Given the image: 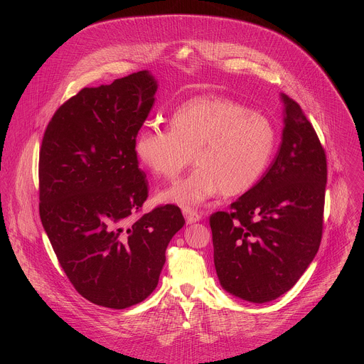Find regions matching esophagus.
<instances>
[{
  "mask_svg": "<svg viewBox=\"0 0 364 364\" xmlns=\"http://www.w3.org/2000/svg\"><path fill=\"white\" fill-rule=\"evenodd\" d=\"M183 215H185L188 224H193V223L202 220V214L198 213V211H195V210H191V208H185V210H183Z\"/></svg>",
  "mask_w": 364,
  "mask_h": 364,
  "instance_id": "1",
  "label": "esophagus"
}]
</instances>
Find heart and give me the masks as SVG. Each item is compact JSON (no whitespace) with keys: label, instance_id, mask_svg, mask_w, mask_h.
I'll list each match as a JSON object with an SVG mask.
<instances>
[{"label":"heart","instance_id":"heart-1","mask_svg":"<svg viewBox=\"0 0 364 364\" xmlns=\"http://www.w3.org/2000/svg\"><path fill=\"white\" fill-rule=\"evenodd\" d=\"M169 126L141 129L133 151L146 169L166 181L194 154L196 168L158 196L183 208L200 206L220 192L228 198L248 192L259 182L277 147V130L267 116L221 97H199L181 105Z\"/></svg>","mask_w":364,"mask_h":364}]
</instances>
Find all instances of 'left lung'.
I'll use <instances>...</instances> for the list:
<instances>
[{
    "label": "left lung",
    "instance_id": "left-lung-1",
    "mask_svg": "<svg viewBox=\"0 0 364 364\" xmlns=\"http://www.w3.org/2000/svg\"><path fill=\"white\" fill-rule=\"evenodd\" d=\"M284 129L273 162L230 211L210 215L224 290L250 303L289 291L315 258L323 224L326 156L310 120L282 94Z\"/></svg>",
    "mask_w": 364,
    "mask_h": 364
}]
</instances>
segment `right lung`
<instances>
[{"instance_id": "right-lung-1", "label": "right lung", "mask_w": 364, "mask_h": 364, "mask_svg": "<svg viewBox=\"0 0 364 364\" xmlns=\"http://www.w3.org/2000/svg\"><path fill=\"white\" fill-rule=\"evenodd\" d=\"M139 71L84 88L49 122L39 154V214L54 254L88 301L123 310L156 287L172 237L183 227L165 205L132 221L149 198L133 141L156 95Z\"/></svg>"}]
</instances>
